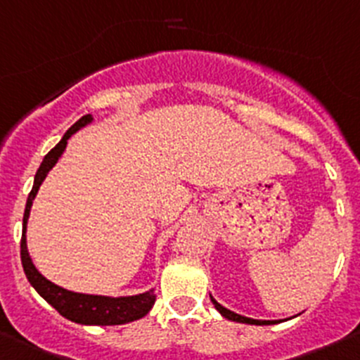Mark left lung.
Listing matches in <instances>:
<instances>
[{"label":"left lung","mask_w":360,"mask_h":360,"mask_svg":"<svg viewBox=\"0 0 360 360\" xmlns=\"http://www.w3.org/2000/svg\"><path fill=\"white\" fill-rule=\"evenodd\" d=\"M210 300H212V304L215 306V309H217L219 313L222 314V316L228 318V320H231V321H238V323H249V325H274V323H277L276 320H252V318L242 316V314L233 313V311H229V309H226L224 306H221V304H219L217 300H215L212 295H210Z\"/></svg>","instance_id":"8db88e82"}]
</instances>
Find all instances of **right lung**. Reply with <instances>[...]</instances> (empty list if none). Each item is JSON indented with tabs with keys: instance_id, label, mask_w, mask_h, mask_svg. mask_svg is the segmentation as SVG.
<instances>
[{
	"instance_id": "1",
	"label": "right lung",
	"mask_w": 360,
	"mask_h": 360,
	"mask_svg": "<svg viewBox=\"0 0 360 360\" xmlns=\"http://www.w3.org/2000/svg\"><path fill=\"white\" fill-rule=\"evenodd\" d=\"M91 122H94L91 115H86L83 116V118L77 120V122L65 132L61 141L44 157L42 164H40L39 171H37L35 174L33 189L32 193H30L28 201H26V210H24L22 238H20V262H22L24 274L28 277L30 285H32L33 288L39 292V295L42 297V299H46L61 316L81 325H122L129 323V321L139 320V318H143L150 309H152V306L155 304V292H153V290L131 297L86 295V293L70 292V290H65L61 288V286L51 283L49 279H46V277L35 269L32 258H30L28 245H26V224H28L30 210H32L33 200H35L40 186H42L47 173L53 169L54 164L58 162L61 153L67 148L68 138Z\"/></svg>"
}]
</instances>
